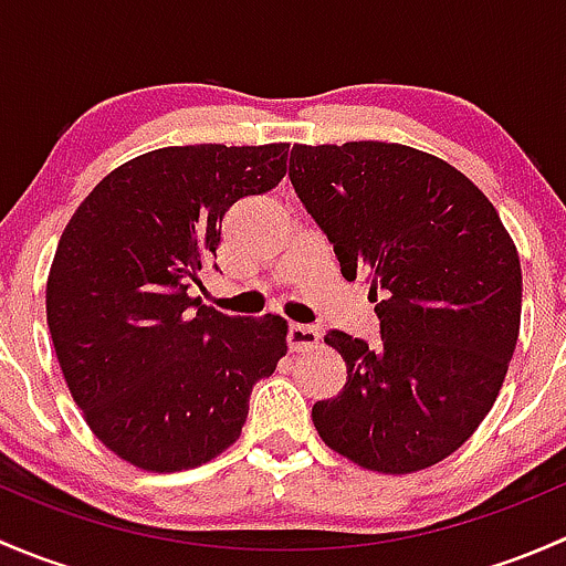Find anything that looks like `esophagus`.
<instances>
[{
    "instance_id": "34e87169",
    "label": "esophagus",
    "mask_w": 566,
    "mask_h": 566,
    "mask_svg": "<svg viewBox=\"0 0 566 566\" xmlns=\"http://www.w3.org/2000/svg\"><path fill=\"white\" fill-rule=\"evenodd\" d=\"M319 342V331L312 328V325H301V323H290L287 328V345L293 353L301 350H312L317 347Z\"/></svg>"
}]
</instances>
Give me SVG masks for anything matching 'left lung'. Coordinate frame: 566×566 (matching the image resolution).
<instances>
[{
	"label": "left lung",
	"instance_id": "8db88e82",
	"mask_svg": "<svg viewBox=\"0 0 566 566\" xmlns=\"http://www.w3.org/2000/svg\"><path fill=\"white\" fill-rule=\"evenodd\" d=\"M290 180L347 282L367 273L380 345L328 331L347 384L319 438L378 473L430 468L473 436L517 345L523 276L490 199L452 164L389 142L295 145Z\"/></svg>",
	"mask_w": 566,
	"mask_h": 566
}]
</instances>
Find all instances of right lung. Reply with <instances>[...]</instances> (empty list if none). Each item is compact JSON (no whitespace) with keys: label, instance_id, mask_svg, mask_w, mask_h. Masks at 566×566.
<instances>
[{"label":"right lung","instance_id":"right-lung-1","mask_svg":"<svg viewBox=\"0 0 566 566\" xmlns=\"http://www.w3.org/2000/svg\"><path fill=\"white\" fill-rule=\"evenodd\" d=\"M290 145L161 147L78 205L45 284L62 375L90 430L156 473L213 460L241 438L256 380L287 353V319L202 306V265L238 199L287 175Z\"/></svg>","mask_w":566,"mask_h":566}]
</instances>
